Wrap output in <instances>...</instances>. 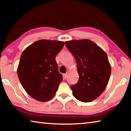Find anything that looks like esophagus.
Returning a JSON list of instances; mask_svg holds the SVG:
<instances>
[{
  "label": "esophagus",
  "mask_w": 131,
  "mask_h": 131,
  "mask_svg": "<svg viewBox=\"0 0 131 131\" xmlns=\"http://www.w3.org/2000/svg\"><path fill=\"white\" fill-rule=\"evenodd\" d=\"M69 72H66V73L64 74V77H65V79L67 78V77H68V76H69Z\"/></svg>",
  "instance_id": "esophagus-1"
}]
</instances>
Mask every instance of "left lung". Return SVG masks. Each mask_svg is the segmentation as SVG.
Instances as JSON below:
<instances>
[{
	"label": "left lung",
	"instance_id": "8db88e82",
	"mask_svg": "<svg viewBox=\"0 0 131 131\" xmlns=\"http://www.w3.org/2000/svg\"><path fill=\"white\" fill-rule=\"evenodd\" d=\"M65 45L76 59L79 79L71 86L73 94L83 102L94 101L107 85L111 65L102 48L88 39L65 41Z\"/></svg>",
	"mask_w": 131,
	"mask_h": 131
}]
</instances>
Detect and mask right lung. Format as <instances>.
<instances>
[{"instance_id":"1","label":"right lung","mask_w":131,"mask_h":131,"mask_svg":"<svg viewBox=\"0 0 131 131\" xmlns=\"http://www.w3.org/2000/svg\"><path fill=\"white\" fill-rule=\"evenodd\" d=\"M64 42L39 40L26 48L21 54L17 74L24 90L40 102L51 99L62 81L55 61Z\"/></svg>"}]
</instances>
